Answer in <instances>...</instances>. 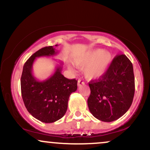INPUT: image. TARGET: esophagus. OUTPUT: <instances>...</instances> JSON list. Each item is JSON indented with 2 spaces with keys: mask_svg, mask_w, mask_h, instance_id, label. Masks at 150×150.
I'll use <instances>...</instances> for the list:
<instances>
[{
  "mask_svg": "<svg viewBox=\"0 0 150 150\" xmlns=\"http://www.w3.org/2000/svg\"><path fill=\"white\" fill-rule=\"evenodd\" d=\"M84 84H85V82L82 80H79L78 82H77V85L78 86H81L82 85H84Z\"/></svg>",
  "mask_w": 150,
  "mask_h": 150,
  "instance_id": "1",
  "label": "esophagus"
}]
</instances>
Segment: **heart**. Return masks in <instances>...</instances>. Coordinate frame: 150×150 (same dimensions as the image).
Masks as SVG:
<instances>
[{"mask_svg":"<svg viewBox=\"0 0 150 150\" xmlns=\"http://www.w3.org/2000/svg\"><path fill=\"white\" fill-rule=\"evenodd\" d=\"M112 61V55L107 51L97 49L89 51L74 59L77 68H84V75L87 80H92L102 77L106 73ZM69 68H74L70 65Z\"/></svg>","mask_w":150,"mask_h":150,"instance_id":"b5f03b06","label":"heart"}]
</instances>
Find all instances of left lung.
Returning <instances> with one entry per match:
<instances>
[{
	"instance_id": "obj_1",
	"label": "left lung",
	"mask_w": 150,
	"mask_h": 150,
	"mask_svg": "<svg viewBox=\"0 0 150 150\" xmlns=\"http://www.w3.org/2000/svg\"><path fill=\"white\" fill-rule=\"evenodd\" d=\"M89 111L96 118L111 122L120 118L131 106L135 94L132 63L124 54L113 59L106 73L89 82Z\"/></svg>"
}]
</instances>
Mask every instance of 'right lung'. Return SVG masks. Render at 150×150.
I'll return each instance as SVG.
<instances>
[{
  "label": "right lung",
  "instance_id": "right-lung-1",
  "mask_svg": "<svg viewBox=\"0 0 150 150\" xmlns=\"http://www.w3.org/2000/svg\"><path fill=\"white\" fill-rule=\"evenodd\" d=\"M57 53L53 46H46L34 53L24 65L20 80L26 108L32 116L46 123H53L64 116L70 95L77 88V80H69L62 75L63 63L58 65L54 73L46 80H37L32 74L36 58L53 56Z\"/></svg>",
  "mask_w": 150,
  "mask_h": 150
}]
</instances>
